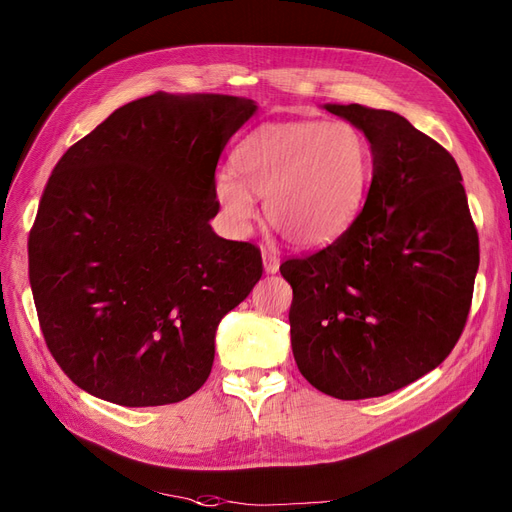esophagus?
Instances as JSON below:
<instances>
[{"label":"esophagus","instance_id":"1","mask_svg":"<svg viewBox=\"0 0 512 512\" xmlns=\"http://www.w3.org/2000/svg\"><path fill=\"white\" fill-rule=\"evenodd\" d=\"M262 265H265L267 273H277L280 271V254L265 247V250H262Z\"/></svg>","mask_w":512,"mask_h":512}]
</instances>
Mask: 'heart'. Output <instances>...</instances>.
I'll list each match as a JSON object with an SVG mask.
<instances>
[{
    "label": "heart",
    "mask_w": 512,
    "mask_h": 512,
    "mask_svg": "<svg viewBox=\"0 0 512 512\" xmlns=\"http://www.w3.org/2000/svg\"><path fill=\"white\" fill-rule=\"evenodd\" d=\"M215 177V198L228 224L250 230L256 198L267 200L269 224L299 247L337 239L359 215L374 170L365 132L346 119L267 123L232 153Z\"/></svg>",
    "instance_id": "heart-1"
}]
</instances>
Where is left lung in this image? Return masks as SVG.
I'll use <instances>...</instances> for the list:
<instances>
[{
    "instance_id": "1",
    "label": "left lung",
    "mask_w": 512,
    "mask_h": 512,
    "mask_svg": "<svg viewBox=\"0 0 512 512\" xmlns=\"http://www.w3.org/2000/svg\"><path fill=\"white\" fill-rule=\"evenodd\" d=\"M374 153L367 200L331 245L282 262L303 378L337 399L382 397L436 369L466 327L478 232L459 166L393 111L324 104Z\"/></svg>"
}]
</instances>
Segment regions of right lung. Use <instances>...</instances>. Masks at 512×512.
Wrapping results in <instances>:
<instances>
[{
	"label": "right lung",
	"mask_w": 512,
	"mask_h": 512,
	"mask_svg": "<svg viewBox=\"0 0 512 512\" xmlns=\"http://www.w3.org/2000/svg\"><path fill=\"white\" fill-rule=\"evenodd\" d=\"M256 108L158 91L117 108L53 168L29 232V284L46 346L83 391L166 406L209 378L220 320L262 275L256 245L209 224L215 166Z\"/></svg>",
	"instance_id": "add662e5"
}]
</instances>
